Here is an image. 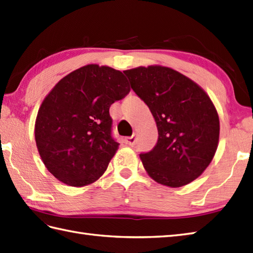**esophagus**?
I'll use <instances>...</instances> for the list:
<instances>
[{
    "label": "esophagus",
    "mask_w": 253,
    "mask_h": 253,
    "mask_svg": "<svg viewBox=\"0 0 253 253\" xmlns=\"http://www.w3.org/2000/svg\"><path fill=\"white\" fill-rule=\"evenodd\" d=\"M136 141H137V139H136V136H134V134H132L131 137H127L125 139V142L128 145H134V144H136Z\"/></svg>",
    "instance_id": "esophagus-1"
}]
</instances>
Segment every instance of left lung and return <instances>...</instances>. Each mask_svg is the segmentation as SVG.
Segmentation results:
<instances>
[{
    "mask_svg": "<svg viewBox=\"0 0 253 253\" xmlns=\"http://www.w3.org/2000/svg\"><path fill=\"white\" fill-rule=\"evenodd\" d=\"M124 73L156 122L155 146L140 153L146 171L171 187L198 178L212 161L220 133L219 116L207 93L166 67H140Z\"/></svg>",
    "mask_w": 253,
    "mask_h": 253,
    "instance_id": "1",
    "label": "left lung"
}]
</instances>
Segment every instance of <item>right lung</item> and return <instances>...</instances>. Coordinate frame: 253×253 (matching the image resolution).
Returning a JSON list of instances; mask_svg holds the SVG:
<instances>
[{
	"label": "right lung",
	"instance_id": "add662e5",
	"mask_svg": "<svg viewBox=\"0 0 253 253\" xmlns=\"http://www.w3.org/2000/svg\"><path fill=\"white\" fill-rule=\"evenodd\" d=\"M129 91L124 74L98 64L82 67L58 82L35 122L39 153L55 178L84 186L101 177L120 144L109 110Z\"/></svg>",
	"mask_w": 253,
	"mask_h": 253
}]
</instances>
